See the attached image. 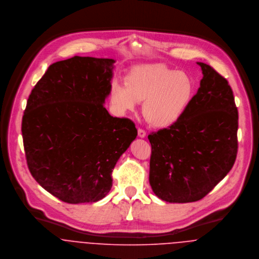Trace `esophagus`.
<instances>
[{
    "label": "esophagus",
    "mask_w": 259,
    "mask_h": 259,
    "mask_svg": "<svg viewBox=\"0 0 259 259\" xmlns=\"http://www.w3.org/2000/svg\"><path fill=\"white\" fill-rule=\"evenodd\" d=\"M138 135H139V137L140 138H145L146 136H147V133H146V131L145 130H143V128H139L138 130Z\"/></svg>",
    "instance_id": "obj_1"
}]
</instances>
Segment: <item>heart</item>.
<instances>
[{"mask_svg": "<svg viewBox=\"0 0 259 259\" xmlns=\"http://www.w3.org/2000/svg\"><path fill=\"white\" fill-rule=\"evenodd\" d=\"M124 84L111 87V104L118 113L134 111L143 102V114L155 127L175 123L185 112L193 94L188 74L163 64L137 66L126 74Z\"/></svg>", "mask_w": 259, "mask_h": 259, "instance_id": "obj_1", "label": "heart"}]
</instances>
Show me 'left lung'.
Returning a JSON list of instances; mask_svg holds the SVG:
<instances>
[{
  "label": "left lung",
  "mask_w": 259,
  "mask_h": 259,
  "mask_svg": "<svg viewBox=\"0 0 259 259\" xmlns=\"http://www.w3.org/2000/svg\"><path fill=\"white\" fill-rule=\"evenodd\" d=\"M202 78L183 115L148 135L149 185L166 202L203 198L232 168L237 154L238 111L226 78L197 63Z\"/></svg>",
  "instance_id": "1"
}]
</instances>
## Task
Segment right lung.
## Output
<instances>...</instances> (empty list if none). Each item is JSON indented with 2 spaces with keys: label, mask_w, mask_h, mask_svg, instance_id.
Listing matches in <instances>:
<instances>
[{
  "label": "right lung",
  "mask_w": 259,
  "mask_h": 259,
  "mask_svg": "<svg viewBox=\"0 0 259 259\" xmlns=\"http://www.w3.org/2000/svg\"><path fill=\"white\" fill-rule=\"evenodd\" d=\"M114 63L77 56L57 62L28 99L22 120L28 167L64 202L104 198L116 161L138 136L134 121L111 116L104 106Z\"/></svg>",
  "instance_id": "1"
}]
</instances>
